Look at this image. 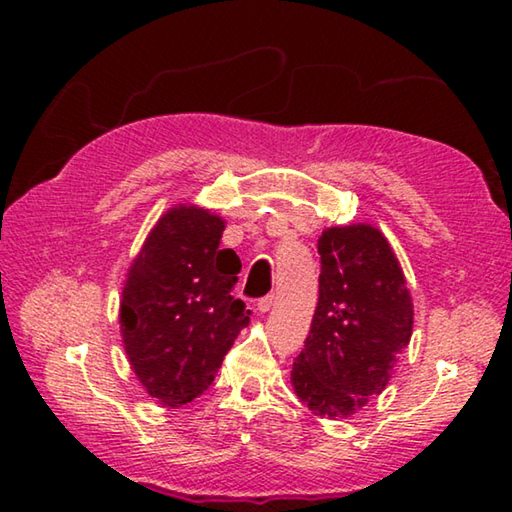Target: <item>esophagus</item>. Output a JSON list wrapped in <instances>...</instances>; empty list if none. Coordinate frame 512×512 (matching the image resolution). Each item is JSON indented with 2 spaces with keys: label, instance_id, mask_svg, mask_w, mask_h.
Segmentation results:
<instances>
[{
  "label": "esophagus",
  "instance_id": "esophagus-1",
  "mask_svg": "<svg viewBox=\"0 0 512 512\" xmlns=\"http://www.w3.org/2000/svg\"><path fill=\"white\" fill-rule=\"evenodd\" d=\"M273 305H275V296H273V293H268V296L257 300V311H262V314H266V311L271 309Z\"/></svg>",
  "mask_w": 512,
  "mask_h": 512
}]
</instances>
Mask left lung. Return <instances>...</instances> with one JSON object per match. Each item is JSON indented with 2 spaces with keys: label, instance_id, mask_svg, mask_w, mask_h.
<instances>
[{
  "label": "left lung",
  "instance_id": "left-lung-1",
  "mask_svg": "<svg viewBox=\"0 0 512 512\" xmlns=\"http://www.w3.org/2000/svg\"><path fill=\"white\" fill-rule=\"evenodd\" d=\"M318 255V307L291 381L314 413L348 418L386 388L413 305L393 248L370 225L325 230Z\"/></svg>",
  "mask_w": 512,
  "mask_h": 512
}]
</instances>
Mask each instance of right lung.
<instances>
[{"label":"right lung","mask_w":512,"mask_h":512,"mask_svg":"<svg viewBox=\"0 0 512 512\" xmlns=\"http://www.w3.org/2000/svg\"><path fill=\"white\" fill-rule=\"evenodd\" d=\"M223 221L180 205L162 216L128 271L119 323L128 361L146 393L167 406L192 402L250 323L232 296L241 262L219 248Z\"/></svg>","instance_id":"obj_1"}]
</instances>
